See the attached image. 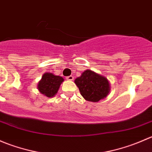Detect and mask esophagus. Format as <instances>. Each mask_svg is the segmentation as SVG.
I'll list each match as a JSON object with an SVG mask.
<instances>
[{
    "label": "esophagus",
    "instance_id": "esophagus-1",
    "mask_svg": "<svg viewBox=\"0 0 152 152\" xmlns=\"http://www.w3.org/2000/svg\"><path fill=\"white\" fill-rule=\"evenodd\" d=\"M66 79H67V80H69V81H72V80H73V76H71V75H70V76H67V77H66Z\"/></svg>",
    "mask_w": 152,
    "mask_h": 152
}]
</instances>
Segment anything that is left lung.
<instances>
[{
  "instance_id": "left-lung-1",
  "label": "left lung",
  "mask_w": 152,
  "mask_h": 152,
  "mask_svg": "<svg viewBox=\"0 0 152 152\" xmlns=\"http://www.w3.org/2000/svg\"><path fill=\"white\" fill-rule=\"evenodd\" d=\"M75 83L81 95L89 102H99L105 98L110 91L108 80L90 70H85L80 77L76 78Z\"/></svg>"
}]
</instances>
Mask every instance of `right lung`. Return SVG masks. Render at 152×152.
I'll return each mask as SVG.
<instances>
[{
  "instance_id": "right-lung-1",
  "label": "right lung",
  "mask_w": 152,
  "mask_h": 152,
  "mask_svg": "<svg viewBox=\"0 0 152 152\" xmlns=\"http://www.w3.org/2000/svg\"><path fill=\"white\" fill-rule=\"evenodd\" d=\"M64 81L62 76H55L53 73H45L38 84V89L42 94L47 97H53L57 93L61 83Z\"/></svg>"
}]
</instances>
